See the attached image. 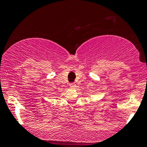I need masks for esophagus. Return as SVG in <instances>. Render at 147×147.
<instances>
[{"label":"esophagus","mask_w":147,"mask_h":147,"mask_svg":"<svg viewBox=\"0 0 147 147\" xmlns=\"http://www.w3.org/2000/svg\"><path fill=\"white\" fill-rule=\"evenodd\" d=\"M69 86H70L71 88H75L76 87V84H75V82L70 83V84H69Z\"/></svg>","instance_id":"1"}]
</instances>
